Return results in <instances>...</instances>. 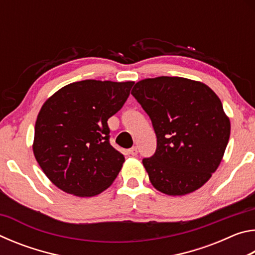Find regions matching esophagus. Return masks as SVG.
Here are the masks:
<instances>
[{"instance_id": "esophagus-1", "label": "esophagus", "mask_w": 255, "mask_h": 255, "mask_svg": "<svg viewBox=\"0 0 255 255\" xmlns=\"http://www.w3.org/2000/svg\"><path fill=\"white\" fill-rule=\"evenodd\" d=\"M129 154L132 155V156H136V155L138 154V149H137V147H131L130 149H129Z\"/></svg>"}]
</instances>
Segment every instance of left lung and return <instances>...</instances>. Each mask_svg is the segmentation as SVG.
I'll return each instance as SVG.
<instances>
[{
	"label": "left lung",
	"instance_id": "left-lung-1",
	"mask_svg": "<svg viewBox=\"0 0 255 255\" xmlns=\"http://www.w3.org/2000/svg\"><path fill=\"white\" fill-rule=\"evenodd\" d=\"M131 94L156 133V150L143 159L153 187L169 196L202 187L221 164L231 135L219 98L201 82L176 76L141 80Z\"/></svg>",
	"mask_w": 255,
	"mask_h": 255
}]
</instances>
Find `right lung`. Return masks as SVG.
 Here are the masks:
<instances>
[{"instance_id": "1", "label": "right lung", "mask_w": 255, "mask_h": 255, "mask_svg": "<svg viewBox=\"0 0 255 255\" xmlns=\"http://www.w3.org/2000/svg\"><path fill=\"white\" fill-rule=\"evenodd\" d=\"M132 85L133 82H74L44 103L32 148L56 187L77 197H93L117 178L125 157L110 144L108 119L122 109Z\"/></svg>"}]
</instances>
